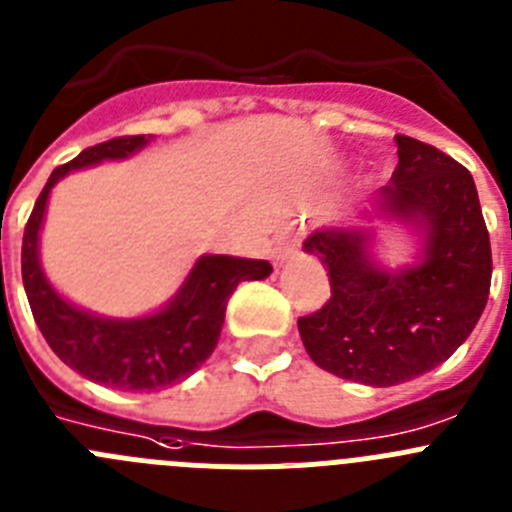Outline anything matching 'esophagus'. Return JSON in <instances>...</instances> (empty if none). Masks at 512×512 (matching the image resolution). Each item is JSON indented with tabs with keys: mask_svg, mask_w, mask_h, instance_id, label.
I'll use <instances>...</instances> for the list:
<instances>
[{
	"mask_svg": "<svg viewBox=\"0 0 512 512\" xmlns=\"http://www.w3.org/2000/svg\"><path fill=\"white\" fill-rule=\"evenodd\" d=\"M289 256H292V243L287 241V236L276 238V243H274V259L281 264V261H287Z\"/></svg>",
	"mask_w": 512,
	"mask_h": 512,
	"instance_id": "esophagus-1",
	"label": "esophagus"
}]
</instances>
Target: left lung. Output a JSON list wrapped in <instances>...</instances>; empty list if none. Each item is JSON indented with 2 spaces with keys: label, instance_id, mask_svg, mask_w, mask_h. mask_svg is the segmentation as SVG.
Returning a JSON list of instances; mask_svg holds the SVG:
<instances>
[{
  "label": "left lung",
  "instance_id": "obj_1",
  "mask_svg": "<svg viewBox=\"0 0 512 512\" xmlns=\"http://www.w3.org/2000/svg\"><path fill=\"white\" fill-rule=\"evenodd\" d=\"M396 144V170L375 190L373 210L419 233V261L383 269L368 228L309 233L304 251L325 264L332 294L297 322L322 370L375 388L444 363L475 330L492 276L490 236L470 172L419 139L398 134Z\"/></svg>",
  "mask_w": 512,
  "mask_h": 512
}]
</instances>
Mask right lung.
<instances>
[{
	"instance_id": "add662e5",
	"label": "right lung",
	"mask_w": 512,
	"mask_h": 512,
	"mask_svg": "<svg viewBox=\"0 0 512 512\" xmlns=\"http://www.w3.org/2000/svg\"><path fill=\"white\" fill-rule=\"evenodd\" d=\"M152 142V134L116 137L83 149L55 167L32 208L22 238V284L32 317L53 353L83 378L119 391H162L195 373L218 345L225 304L241 281L266 279L269 261L238 259L223 253L200 256L170 304L137 320H109L60 297L42 274L40 228L50 190L70 170L103 159H126Z\"/></svg>"
}]
</instances>
